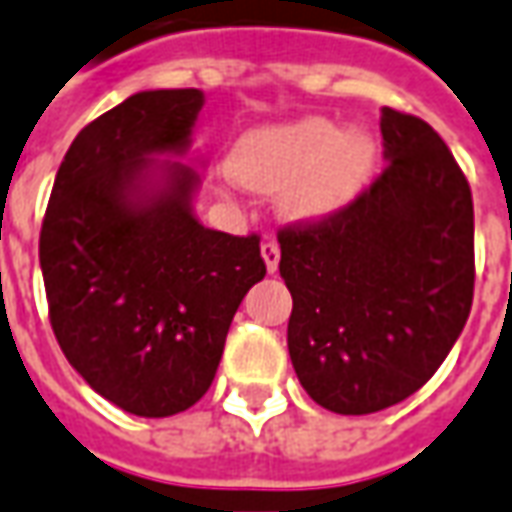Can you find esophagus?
<instances>
[{
  "label": "esophagus",
  "mask_w": 512,
  "mask_h": 512,
  "mask_svg": "<svg viewBox=\"0 0 512 512\" xmlns=\"http://www.w3.org/2000/svg\"><path fill=\"white\" fill-rule=\"evenodd\" d=\"M262 259H264V267H267V273H276V270H279V259H281L279 245H276V242H264Z\"/></svg>",
  "instance_id": "1"
}]
</instances>
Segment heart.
Wrapping results in <instances>:
<instances>
[{
	"label": "heart",
	"mask_w": 512,
	"mask_h": 512,
	"mask_svg": "<svg viewBox=\"0 0 512 512\" xmlns=\"http://www.w3.org/2000/svg\"><path fill=\"white\" fill-rule=\"evenodd\" d=\"M377 160V140L366 129L307 115L248 132L233 146L228 171L250 191H279L284 219L327 222L369 188Z\"/></svg>",
	"instance_id": "b5f03b06"
}]
</instances>
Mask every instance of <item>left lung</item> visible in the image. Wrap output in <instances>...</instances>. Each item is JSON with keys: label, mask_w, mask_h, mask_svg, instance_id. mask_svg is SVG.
Instances as JSON below:
<instances>
[{"label": "left lung", "mask_w": 512, "mask_h": 512, "mask_svg": "<svg viewBox=\"0 0 512 512\" xmlns=\"http://www.w3.org/2000/svg\"><path fill=\"white\" fill-rule=\"evenodd\" d=\"M380 135L389 166L344 214L279 233L290 360L335 414H375L425 386L473 304L462 168L414 115L383 106Z\"/></svg>", "instance_id": "obj_1"}]
</instances>
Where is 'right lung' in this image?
I'll list each match as a JSON object with an SVG mask.
<instances>
[{
    "mask_svg": "<svg viewBox=\"0 0 512 512\" xmlns=\"http://www.w3.org/2000/svg\"><path fill=\"white\" fill-rule=\"evenodd\" d=\"M205 95L149 89L84 126L44 214L39 262L70 366L137 417H171L214 383L259 236L205 228L200 171L180 163ZM168 156V161H160Z\"/></svg>",
    "mask_w": 512,
    "mask_h": 512,
    "instance_id": "add662e5",
    "label": "right lung"
}]
</instances>
